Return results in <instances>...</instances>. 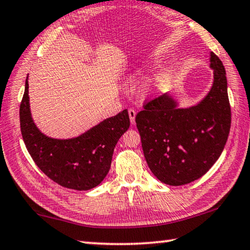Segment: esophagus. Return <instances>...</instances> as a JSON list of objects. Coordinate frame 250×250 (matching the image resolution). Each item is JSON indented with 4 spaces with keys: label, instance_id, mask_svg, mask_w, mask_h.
Instances as JSON below:
<instances>
[{
    "label": "esophagus",
    "instance_id": "esophagus-1",
    "mask_svg": "<svg viewBox=\"0 0 250 250\" xmlns=\"http://www.w3.org/2000/svg\"><path fill=\"white\" fill-rule=\"evenodd\" d=\"M128 112H129V118H130L131 124L134 125L135 124V115H137V112H135L134 109H129Z\"/></svg>",
    "mask_w": 250,
    "mask_h": 250
}]
</instances>
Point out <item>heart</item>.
I'll return each instance as SVG.
<instances>
[{"instance_id":"b5f03b06","label":"heart","mask_w":250,"mask_h":250,"mask_svg":"<svg viewBox=\"0 0 250 250\" xmlns=\"http://www.w3.org/2000/svg\"><path fill=\"white\" fill-rule=\"evenodd\" d=\"M142 75L143 74L141 73V71H137V73L131 76V77L129 78V83H138L139 79L142 77ZM166 83H167V77H161L159 79L154 80L153 83H146V86H143L140 90V95L142 97H145V98L146 97L153 96L154 94H156V91L160 89L161 86H164Z\"/></svg>"}]
</instances>
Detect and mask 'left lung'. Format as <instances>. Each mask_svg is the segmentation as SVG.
I'll use <instances>...</instances> for the list:
<instances>
[{
    "label": "left lung",
    "mask_w": 250,
    "mask_h": 250,
    "mask_svg": "<svg viewBox=\"0 0 250 250\" xmlns=\"http://www.w3.org/2000/svg\"><path fill=\"white\" fill-rule=\"evenodd\" d=\"M214 82L204 99L179 108L164 94L143 105L135 117L147 166L162 183L179 186L200 179L221 156L229 134L231 113L226 71L210 53Z\"/></svg>",
    "instance_id": "left-lung-1"
}]
</instances>
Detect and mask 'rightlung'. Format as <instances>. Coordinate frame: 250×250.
<instances>
[{
    "instance_id": "right-lung-1",
    "label": "right lung",
    "mask_w": 250,
    "mask_h": 250,
    "mask_svg": "<svg viewBox=\"0 0 250 250\" xmlns=\"http://www.w3.org/2000/svg\"><path fill=\"white\" fill-rule=\"evenodd\" d=\"M20 122L26 149L41 171L57 184L77 191H88L104 181L117 142L130 126L128 110L125 109L79 137L49 138L33 121L27 78L20 105Z\"/></svg>"
}]
</instances>
